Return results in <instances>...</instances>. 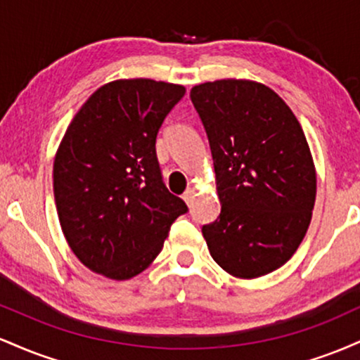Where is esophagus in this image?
I'll use <instances>...</instances> for the list:
<instances>
[{
	"mask_svg": "<svg viewBox=\"0 0 360 360\" xmlns=\"http://www.w3.org/2000/svg\"><path fill=\"white\" fill-rule=\"evenodd\" d=\"M183 200L186 201V205L191 206L193 201H194V188H188L183 194Z\"/></svg>",
	"mask_w": 360,
	"mask_h": 360,
	"instance_id": "34e87169",
	"label": "esophagus"
}]
</instances>
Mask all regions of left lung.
Instances as JSON below:
<instances>
[{
    "mask_svg": "<svg viewBox=\"0 0 360 360\" xmlns=\"http://www.w3.org/2000/svg\"><path fill=\"white\" fill-rule=\"evenodd\" d=\"M200 115L217 174L220 217L201 232L214 262L252 279L286 264L311 221L316 174L295 113L260 82L198 84Z\"/></svg>",
    "mask_w": 360,
    "mask_h": 360,
    "instance_id": "1",
    "label": "left lung"
}]
</instances>
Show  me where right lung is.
Instances as JSON below:
<instances>
[{"instance_id": "right-lung-1", "label": "right lung", "mask_w": 360, "mask_h": 360, "mask_svg": "<svg viewBox=\"0 0 360 360\" xmlns=\"http://www.w3.org/2000/svg\"><path fill=\"white\" fill-rule=\"evenodd\" d=\"M184 86L120 79L94 91L65 130L53 160V198L76 257L110 279L137 276L188 212L169 193L155 154L164 118Z\"/></svg>"}]
</instances>
